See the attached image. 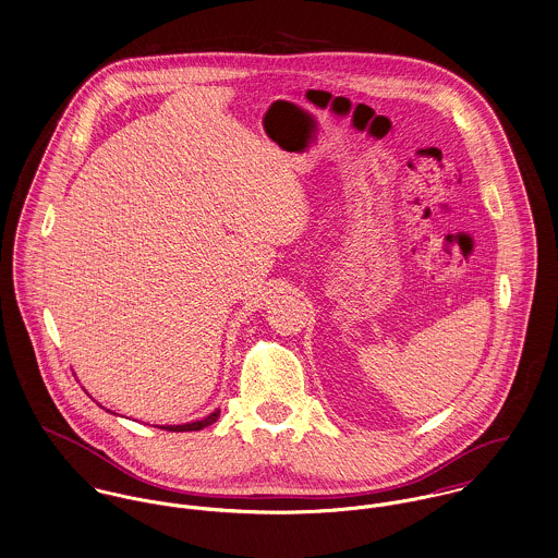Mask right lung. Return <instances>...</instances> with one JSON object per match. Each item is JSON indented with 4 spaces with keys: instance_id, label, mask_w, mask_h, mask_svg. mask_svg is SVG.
Wrapping results in <instances>:
<instances>
[{
    "instance_id": "1",
    "label": "right lung",
    "mask_w": 558,
    "mask_h": 558,
    "mask_svg": "<svg viewBox=\"0 0 558 558\" xmlns=\"http://www.w3.org/2000/svg\"><path fill=\"white\" fill-rule=\"evenodd\" d=\"M218 417H220V411H214L211 415H207V417L201 420V422H192V424H184V426H162V428L169 430V433H192V430H201V428H205V426H211Z\"/></svg>"
}]
</instances>
